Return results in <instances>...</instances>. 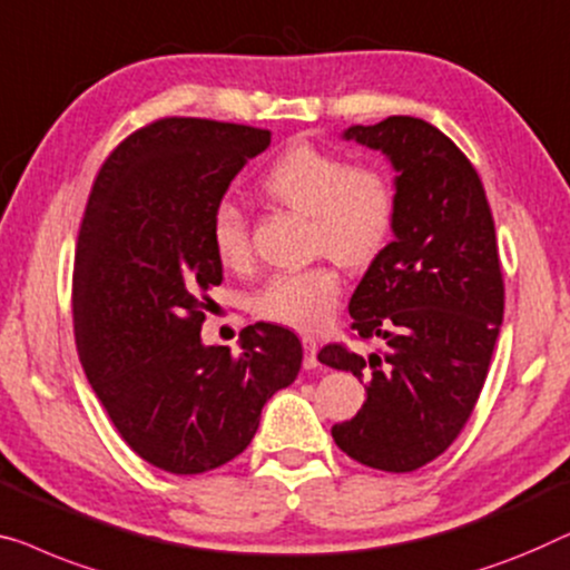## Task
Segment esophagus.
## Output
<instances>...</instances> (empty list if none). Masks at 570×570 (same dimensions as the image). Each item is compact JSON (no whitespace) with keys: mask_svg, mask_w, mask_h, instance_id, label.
Masks as SVG:
<instances>
[{"mask_svg":"<svg viewBox=\"0 0 570 570\" xmlns=\"http://www.w3.org/2000/svg\"><path fill=\"white\" fill-rule=\"evenodd\" d=\"M318 344H316V340H313V336H303V365L305 367H316L318 365Z\"/></svg>","mask_w":570,"mask_h":570,"instance_id":"obj_1","label":"esophagus"}]
</instances>
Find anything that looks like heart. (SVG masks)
Wrapping results in <instances>:
<instances>
[{"mask_svg":"<svg viewBox=\"0 0 570 570\" xmlns=\"http://www.w3.org/2000/svg\"><path fill=\"white\" fill-rule=\"evenodd\" d=\"M262 195L311 220V252L328 254L301 269L275 272L254 293L259 318L298 332L326 324L342 295L344 267L362 269L383 257L399 218V193L381 164H350L342 154L313 144L285 148L259 177ZM208 238L220 265L244 272L254 265L246 213L234 203H218L210 213Z\"/></svg>","mask_w":570,"mask_h":570,"instance_id":"b5f03b06","label":"heart"}]
</instances>
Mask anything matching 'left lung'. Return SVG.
Returning a JSON list of instances; mask_svg holds the SVG:
<instances>
[{"mask_svg":"<svg viewBox=\"0 0 570 570\" xmlns=\"http://www.w3.org/2000/svg\"><path fill=\"white\" fill-rule=\"evenodd\" d=\"M344 138L391 159L399 218L350 301L354 340L385 346L365 354L336 342L318 352L367 393L332 436L362 465L411 473L458 440L489 375L504 318L497 228L475 167L426 120L391 115Z\"/></svg>","mask_w":570,"mask_h":570,"instance_id":"obj_1","label":"left lung"}]
</instances>
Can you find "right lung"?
<instances>
[{"mask_svg":"<svg viewBox=\"0 0 570 570\" xmlns=\"http://www.w3.org/2000/svg\"><path fill=\"white\" fill-rule=\"evenodd\" d=\"M269 130L159 118L97 171L73 254V340L89 385L138 458L197 475L242 455L262 406L291 385L303 346L291 328L246 326L242 352L200 328L224 265L210 213Z\"/></svg>","mask_w":570,"mask_h":570,"instance_id":"right-lung-1","label":"right lung"}]
</instances>
